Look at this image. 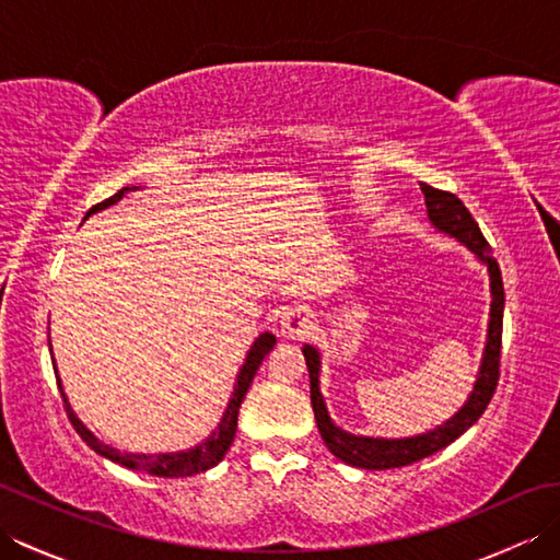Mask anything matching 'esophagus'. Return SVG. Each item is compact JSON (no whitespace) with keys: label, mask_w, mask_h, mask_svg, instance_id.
I'll list each match as a JSON object with an SVG mask.
<instances>
[{"label":"esophagus","mask_w":560,"mask_h":560,"mask_svg":"<svg viewBox=\"0 0 560 560\" xmlns=\"http://www.w3.org/2000/svg\"><path fill=\"white\" fill-rule=\"evenodd\" d=\"M315 329V315L307 305H291L279 319V335L289 339H305Z\"/></svg>","instance_id":"esophagus-1"}]
</instances>
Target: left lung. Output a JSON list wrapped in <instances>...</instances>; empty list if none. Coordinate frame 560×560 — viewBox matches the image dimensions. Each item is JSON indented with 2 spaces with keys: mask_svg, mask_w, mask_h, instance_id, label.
<instances>
[{
  "mask_svg": "<svg viewBox=\"0 0 560 560\" xmlns=\"http://www.w3.org/2000/svg\"><path fill=\"white\" fill-rule=\"evenodd\" d=\"M421 192L425 197L428 221L433 223V229L438 233L455 237V241L462 243L464 247H469L474 257H477L486 267V271H489L491 311H489V329H486L481 365L467 401L462 404L457 413H452V419L435 425L433 431L409 435V438L355 435V433L343 431L341 425L331 421L323 392H319V368H323V355H319V351L313 347V343H305L303 355H305L307 371H311V401H313L319 435H323L331 455L341 462H347L349 467L373 469V471L397 469L447 447L452 440H457L464 431H467V428H471L481 419V413L486 411V407H489L495 383H498L501 337H503V307H505L501 269H498V261L491 255V245L486 243L479 223L471 219V213L462 205V199L425 183H421Z\"/></svg>",
  "mask_w": 560,
  "mask_h": 560,
  "instance_id": "1",
  "label": "left lung"
}]
</instances>
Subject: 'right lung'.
Listing matches in <instances>:
<instances>
[{
    "instance_id": "add662e5",
    "label": "right lung",
    "mask_w": 560,
    "mask_h": 560,
    "mask_svg": "<svg viewBox=\"0 0 560 560\" xmlns=\"http://www.w3.org/2000/svg\"><path fill=\"white\" fill-rule=\"evenodd\" d=\"M135 189H139V187H122L120 192L113 195L110 199H105V201H101V205L91 207L86 211V217H83V221H86L91 213H98L103 209L117 205V201H120L127 192H135ZM47 343H50V341H47ZM273 343H277V337H273L271 331H261V335L253 341V347H249L245 361L241 365V373H237V377H235L231 399H229V404H225V411L221 416V421H219L217 428H213L211 435L207 440H201L199 445L189 447V450L159 452V455H147V452H122V450H117V447H113L108 443H103L101 438L93 435L89 428L83 425V421L79 419V416L74 413V409H71V404H69L65 389H62V380H59V375H57L55 361H52V368H55V375H57L59 392H62V399H65V409L69 413V421H71V425L77 428V433L81 435L83 443H86L91 450H96L101 457L122 464V467H127V469L147 471V474H153V477L180 479V477H192V474H199V471H207L211 467H217V464L225 457V452H229L233 438H235V431H237V411H241V404H243V399L247 395L249 385H253V377L257 373V368L261 365V361H265V355L273 349Z\"/></svg>"
}]
</instances>
